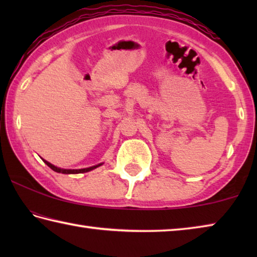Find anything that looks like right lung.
Segmentation results:
<instances>
[{
	"label": "right lung",
	"instance_id": "add662e5",
	"mask_svg": "<svg viewBox=\"0 0 257 257\" xmlns=\"http://www.w3.org/2000/svg\"><path fill=\"white\" fill-rule=\"evenodd\" d=\"M43 161H44L45 164L49 165V167L53 171L59 172V173H64V175H76V173L88 172V171H92V170H94V169H96V168L101 167V165H102V163H99V164L94 165V167H89V168H85V169H61V168L55 167V165H53V164L50 163V162H47V161H45V160H43Z\"/></svg>",
	"mask_w": 257,
	"mask_h": 257
}]
</instances>
